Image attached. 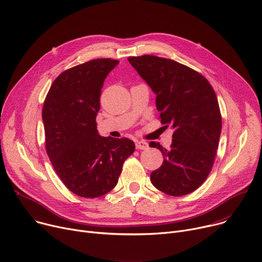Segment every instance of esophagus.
<instances>
[{
	"mask_svg": "<svg viewBox=\"0 0 262 262\" xmlns=\"http://www.w3.org/2000/svg\"><path fill=\"white\" fill-rule=\"evenodd\" d=\"M136 147L138 149H147L149 146H148V143L146 141H137L136 142Z\"/></svg>",
	"mask_w": 262,
	"mask_h": 262,
	"instance_id": "obj_1",
	"label": "esophagus"
}]
</instances>
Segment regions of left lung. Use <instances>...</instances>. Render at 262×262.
Here are the masks:
<instances>
[{
	"mask_svg": "<svg viewBox=\"0 0 262 262\" xmlns=\"http://www.w3.org/2000/svg\"><path fill=\"white\" fill-rule=\"evenodd\" d=\"M127 60L157 95L161 123L173 129L168 149L149 144L163 154V164L150 173V181L166 195H187L214 165L222 126L215 91L200 73L173 60L150 55Z\"/></svg>",
	"mask_w": 262,
	"mask_h": 262,
	"instance_id": "1",
	"label": "left lung"
}]
</instances>
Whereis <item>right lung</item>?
<instances>
[{"label": "right lung", "instance_id": "right-lung-1", "mask_svg": "<svg viewBox=\"0 0 262 262\" xmlns=\"http://www.w3.org/2000/svg\"><path fill=\"white\" fill-rule=\"evenodd\" d=\"M118 63L111 58L95 59L66 69L44 101L46 152L64 185L83 198L111 191L135 150L129 139L101 137L97 129L103 82Z\"/></svg>", "mask_w": 262, "mask_h": 262}]
</instances>
